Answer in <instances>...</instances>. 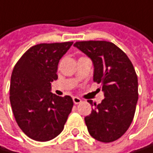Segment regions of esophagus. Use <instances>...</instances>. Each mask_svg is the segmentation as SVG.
<instances>
[{
	"instance_id": "esophagus-1",
	"label": "esophagus",
	"mask_w": 153,
	"mask_h": 153,
	"mask_svg": "<svg viewBox=\"0 0 153 153\" xmlns=\"http://www.w3.org/2000/svg\"><path fill=\"white\" fill-rule=\"evenodd\" d=\"M73 102H74L75 104H79V103L82 102V100H81L80 98L76 97V96H74V97H73Z\"/></svg>"
}]
</instances>
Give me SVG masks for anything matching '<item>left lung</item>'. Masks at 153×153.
<instances>
[{
    "label": "left lung",
    "mask_w": 153,
    "mask_h": 153,
    "mask_svg": "<svg viewBox=\"0 0 153 153\" xmlns=\"http://www.w3.org/2000/svg\"><path fill=\"white\" fill-rule=\"evenodd\" d=\"M75 47L94 63V81L102 85L105 98L85 117L88 132L94 139L111 143L120 138L130 126L138 101V80L126 54L106 41L76 42Z\"/></svg>",
    "instance_id": "8db88e82"
}]
</instances>
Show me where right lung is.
Returning a JSON list of instances; mask_svg holds the SVG:
<instances>
[{
    "mask_svg": "<svg viewBox=\"0 0 153 153\" xmlns=\"http://www.w3.org/2000/svg\"><path fill=\"white\" fill-rule=\"evenodd\" d=\"M73 42L40 43L28 49L15 65L10 101L20 129L31 139L47 142L63 130L72 111L70 96L51 93V82L58 79V64Z\"/></svg>",
    "mask_w": 153,
    "mask_h": 153,
    "instance_id": "add662e5",
    "label": "right lung"
}]
</instances>
